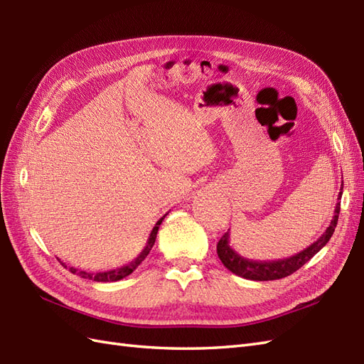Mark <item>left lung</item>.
Returning <instances> with one entry per match:
<instances>
[{"label":"left lung","mask_w":364,"mask_h":364,"mask_svg":"<svg viewBox=\"0 0 364 364\" xmlns=\"http://www.w3.org/2000/svg\"><path fill=\"white\" fill-rule=\"evenodd\" d=\"M343 186L344 184L341 183V191H339L338 194V200L343 196ZM338 215H339V202L336 203L333 219H331L326 233H323L318 241L313 242L310 247H306L305 250L292 255L289 258L275 259V261H253L249 258H244L230 245L228 231L218 242V255L222 261V264L225 266L230 272L236 274L237 277H242V278H247V280H253V282L278 280V278H284L296 272L297 269H300L305 262L310 261L314 255L330 241V237L336 228Z\"/></svg>","instance_id":"8db88e82"}]
</instances>
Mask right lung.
Returning a JSON list of instances; mask_svg holds the SVG:
<instances>
[{"instance_id": "add662e5", "label": "right lung", "mask_w": 364, "mask_h": 364, "mask_svg": "<svg viewBox=\"0 0 364 364\" xmlns=\"http://www.w3.org/2000/svg\"><path fill=\"white\" fill-rule=\"evenodd\" d=\"M164 218H166V215H162V218L156 222V225L153 227L151 233L149 236V241H146V244L144 247V250L137 255V258H134L133 261L128 262V264L122 266V267H117V269H112V270H106V272H97V274L84 272V270H78V269H75V267H68V270H70L72 274H76V275H80L82 278H89V280H94V282H103V283H106V282H119V280H122V278H125L129 274H133L134 270L137 269V266L141 264V262L146 258V255L150 253L151 247L154 245V241H156V235H158L159 225L162 223V220H164ZM60 264H63L64 267H67L65 262H63V261H60Z\"/></svg>"}]
</instances>
